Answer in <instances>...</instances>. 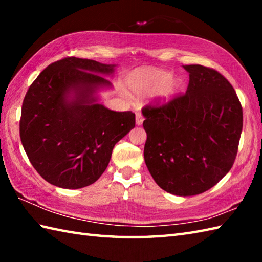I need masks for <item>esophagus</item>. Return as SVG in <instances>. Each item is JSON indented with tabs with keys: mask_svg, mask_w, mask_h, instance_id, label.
Wrapping results in <instances>:
<instances>
[{
	"mask_svg": "<svg viewBox=\"0 0 262 262\" xmlns=\"http://www.w3.org/2000/svg\"><path fill=\"white\" fill-rule=\"evenodd\" d=\"M143 120H144V117L142 115L141 111H137L136 113V125H142L143 124Z\"/></svg>",
	"mask_w": 262,
	"mask_h": 262,
	"instance_id": "obj_1",
	"label": "esophagus"
}]
</instances>
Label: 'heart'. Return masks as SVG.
I'll list each match as a JSON object with an SVG mask.
<instances>
[{
  "label": "heart",
  "mask_w": 262,
  "mask_h": 262,
  "mask_svg": "<svg viewBox=\"0 0 262 262\" xmlns=\"http://www.w3.org/2000/svg\"><path fill=\"white\" fill-rule=\"evenodd\" d=\"M132 90L137 94L153 92L159 89V96L169 99L179 90L180 81L171 77L169 72L162 70H145L134 76L130 81Z\"/></svg>",
  "instance_id": "heart-1"
}]
</instances>
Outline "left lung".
I'll list each match as a JSON object with an SVG mask.
<instances>
[{
  "label": "left lung",
  "mask_w": 262,
  "mask_h": 262,
  "mask_svg": "<svg viewBox=\"0 0 262 262\" xmlns=\"http://www.w3.org/2000/svg\"><path fill=\"white\" fill-rule=\"evenodd\" d=\"M182 96L142 109L147 140L144 159L166 192L193 196L214 187L234 163L243 111L231 83L203 65H185Z\"/></svg>",
  "instance_id": "left-lung-1"
}]
</instances>
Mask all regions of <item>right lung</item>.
Here are the masks:
<instances>
[{
	"mask_svg": "<svg viewBox=\"0 0 262 262\" xmlns=\"http://www.w3.org/2000/svg\"><path fill=\"white\" fill-rule=\"evenodd\" d=\"M115 65L65 57L32 82L21 109L20 138L33 168L47 182L65 189L92 185L107 169L114 146L135 127L132 111H113L98 102L102 75Z\"/></svg>",
	"mask_w": 262,
	"mask_h": 262,
	"instance_id": "obj_1",
	"label": "right lung"
}]
</instances>
